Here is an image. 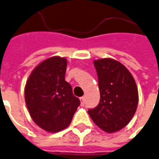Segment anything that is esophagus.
<instances>
[{
  "instance_id": "34e87169",
  "label": "esophagus",
  "mask_w": 159,
  "mask_h": 159,
  "mask_svg": "<svg viewBox=\"0 0 159 159\" xmlns=\"http://www.w3.org/2000/svg\"><path fill=\"white\" fill-rule=\"evenodd\" d=\"M80 102H81V104L82 105H84V97H80Z\"/></svg>"
}]
</instances>
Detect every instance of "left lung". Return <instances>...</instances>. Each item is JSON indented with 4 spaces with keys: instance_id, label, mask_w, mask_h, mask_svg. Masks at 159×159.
Masks as SVG:
<instances>
[{
    "instance_id": "left-lung-1",
    "label": "left lung",
    "mask_w": 159,
    "mask_h": 159,
    "mask_svg": "<svg viewBox=\"0 0 159 159\" xmlns=\"http://www.w3.org/2000/svg\"><path fill=\"white\" fill-rule=\"evenodd\" d=\"M100 92L99 104L89 109V114L97 126L105 132L122 129L134 115L139 102L135 80L128 69L113 59L93 61Z\"/></svg>"
}]
</instances>
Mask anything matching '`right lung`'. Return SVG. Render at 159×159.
Here are the masks:
<instances>
[{"instance_id": "obj_1", "label": "right lung", "mask_w": 159, "mask_h": 159, "mask_svg": "<svg viewBox=\"0 0 159 159\" xmlns=\"http://www.w3.org/2000/svg\"><path fill=\"white\" fill-rule=\"evenodd\" d=\"M66 66V58H49L35 67L25 87L30 115L47 132L56 133L67 128L80 104L65 80Z\"/></svg>"}]
</instances>
